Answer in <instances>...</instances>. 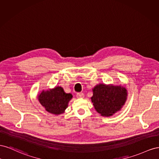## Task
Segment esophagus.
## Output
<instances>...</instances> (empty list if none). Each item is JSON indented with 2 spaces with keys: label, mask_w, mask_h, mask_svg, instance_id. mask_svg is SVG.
Instances as JSON below:
<instances>
[{
  "label": "esophagus",
  "mask_w": 159,
  "mask_h": 159,
  "mask_svg": "<svg viewBox=\"0 0 159 159\" xmlns=\"http://www.w3.org/2000/svg\"><path fill=\"white\" fill-rule=\"evenodd\" d=\"M84 93H78L76 94V97L80 98H83L84 97Z\"/></svg>",
  "instance_id": "1"
}]
</instances>
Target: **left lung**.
<instances>
[{
	"label": "left lung",
	"mask_w": 159,
	"mask_h": 159,
	"mask_svg": "<svg viewBox=\"0 0 159 159\" xmlns=\"http://www.w3.org/2000/svg\"><path fill=\"white\" fill-rule=\"evenodd\" d=\"M125 87L100 84L93 89L91 98L96 111L102 116H111L120 110L126 100Z\"/></svg>",
	"instance_id": "obj_1"
}]
</instances>
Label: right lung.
I'll list each match as a JSON object with an SVG mask.
<instances>
[{
	"label": "right lung",
	"instance_id": "right-lung-1",
	"mask_svg": "<svg viewBox=\"0 0 159 159\" xmlns=\"http://www.w3.org/2000/svg\"><path fill=\"white\" fill-rule=\"evenodd\" d=\"M72 97L71 94L66 93L62 87H57L46 92L43 91L38 98L47 111L59 115L65 111Z\"/></svg>",
	"mask_w": 159,
	"mask_h": 159
}]
</instances>
